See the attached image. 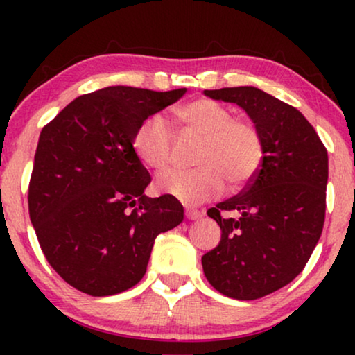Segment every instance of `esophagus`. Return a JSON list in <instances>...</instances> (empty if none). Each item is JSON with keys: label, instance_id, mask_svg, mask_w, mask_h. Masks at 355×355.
I'll list each match as a JSON object with an SVG mask.
<instances>
[{"label": "esophagus", "instance_id": "esophagus-1", "mask_svg": "<svg viewBox=\"0 0 355 355\" xmlns=\"http://www.w3.org/2000/svg\"><path fill=\"white\" fill-rule=\"evenodd\" d=\"M203 215H205V211L203 210H197V208H191V207L186 208L187 220H198V218H202Z\"/></svg>", "mask_w": 355, "mask_h": 355}]
</instances>
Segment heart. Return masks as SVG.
<instances>
[{
	"label": "heart",
	"instance_id": "heart-1",
	"mask_svg": "<svg viewBox=\"0 0 355 355\" xmlns=\"http://www.w3.org/2000/svg\"><path fill=\"white\" fill-rule=\"evenodd\" d=\"M174 116L187 132L202 139L196 158L198 168L164 174L158 179L159 191L186 205H198L225 191V178L239 187L254 178L263 159V139L252 121L236 119L230 108L210 98L189 101ZM132 145L140 162L153 171L171 166L174 137L162 116L144 119Z\"/></svg>",
	"mask_w": 355,
	"mask_h": 355
}]
</instances>
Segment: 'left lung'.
Returning a JSON list of instances; mask_svg holds the SVG:
<instances>
[{
    "mask_svg": "<svg viewBox=\"0 0 355 355\" xmlns=\"http://www.w3.org/2000/svg\"><path fill=\"white\" fill-rule=\"evenodd\" d=\"M239 105L263 139V159L241 193L208 210L221 241L202 257L208 283L227 297L260 299L304 270L322 236L328 152L294 106L255 87L205 90ZM234 211L238 216L223 217Z\"/></svg>",
    "mask_w": 355,
    "mask_h": 355,
    "instance_id": "1",
    "label": "left lung"
}]
</instances>
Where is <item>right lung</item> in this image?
<instances>
[{
	"label": "right lung",
	"mask_w": 355,
	"mask_h": 355,
	"mask_svg": "<svg viewBox=\"0 0 355 355\" xmlns=\"http://www.w3.org/2000/svg\"><path fill=\"white\" fill-rule=\"evenodd\" d=\"M186 89L106 87L77 96L42 129L28 184V215L53 270L103 297L144 278L153 242L184 220L173 196L144 193L152 178L134 152L144 119Z\"/></svg>",
	"instance_id": "right-lung-1"
}]
</instances>
